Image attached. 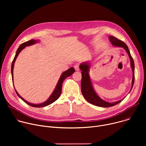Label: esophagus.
I'll list each match as a JSON object with an SVG mask.
<instances>
[{
  "mask_svg": "<svg viewBox=\"0 0 146 146\" xmlns=\"http://www.w3.org/2000/svg\"><path fill=\"white\" fill-rule=\"evenodd\" d=\"M74 69H75V70H76V71H78V70H79V65H78V64H76V65H74Z\"/></svg>",
  "mask_w": 146,
  "mask_h": 146,
  "instance_id": "1",
  "label": "esophagus"
}]
</instances>
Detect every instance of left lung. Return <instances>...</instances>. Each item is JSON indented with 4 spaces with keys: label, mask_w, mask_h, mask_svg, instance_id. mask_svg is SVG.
<instances>
[{
    "label": "left lung",
    "mask_w": 146,
    "mask_h": 146,
    "mask_svg": "<svg viewBox=\"0 0 146 146\" xmlns=\"http://www.w3.org/2000/svg\"><path fill=\"white\" fill-rule=\"evenodd\" d=\"M109 38L112 45L115 47H122L125 50V51H127V52L128 53L129 56V58L131 60V66L132 68V72H133L132 87L130 90L131 91L133 86L134 80H135V64H134L133 59L131 55L129 50L128 48V47L125 43L123 42V41L115 38L114 36H109ZM90 66L91 65H90V64L89 63V62H83V63L81 64L80 65V69L82 71L81 72L82 78H81V92L83 96H84V98L86 99V100H87L90 103L92 104V105H94L95 106H99V107H102V108L111 107L120 103L125 98L117 102L110 103L103 100L97 95L92 85V82H91V78L89 74Z\"/></svg>",
    "instance_id": "8db88e82"
}]
</instances>
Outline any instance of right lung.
I'll return each instance as SVG.
<instances>
[{"label":"right lung","mask_w":146,"mask_h":146,"mask_svg":"<svg viewBox=\"0 0 146 146\" xmlns=\"http://www.w3.org/2000/svg\"><path fill=\"white\" fill-rule=\"evenodd\" d=\"M38 41V40H34V39H32V40H31L29 41H26V42L23 43L21 44L19 46V47H18V48L17 49V52H16V54H15V57L13 60V62H12V64H11V76H12V80L13 81V69H14V63H15V61L18 55V54L20 53V52L23 49H24L25 48V47L27 46H31V45H33L36 43H37ZM75 72V70L73 68H69L68 70L65 71L64 72L62 73V74H61L60 78H59V80L57 83L56 84V86L55 88V90H54L53 92L52 93V94L50 95V96L49 97V98L44 102H43L41 103H39V104H33V103H29L27 101H26L23 98H22L21 96L17 92V91H16V90L15 89V92L17 94V95H18V96L19 98H20L24 102H25L26 103H27L28 105L32 106V107H35V108H42V107H45V106H47L49 105H50V104L52 103L53 102H54L55 100H56L60 96V94H61V92H62V84H63V82L64 81V80L67 78L68 77H69L74 72ZM14 85V84H13Z\"/></svg>","instance_id":"1"}]
</instances>
